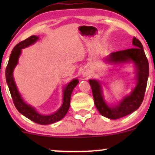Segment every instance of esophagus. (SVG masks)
Instances as JSON below:
<instances>
[{
	"label": "esophagus",
	"instance_id": "34e87169",
	"mask_svg": "<svg viewBox=\"0 0 155 155\" xmlns=\"http://www.w3.org/2000/svg\"><path fill=\"white\" fill-rule=\"evenodd\" d=\"M82 76H84V77H87V76H89V73L88 71L86 70H84L83 71H82Z\"/></svg>",
	"mask_w": 155,
	"mask_h": 155
}]
</instances>
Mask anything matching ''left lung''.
<instances>
[{"mask_svg":"<svg viewBox=\"0 0 155 155\" xmlns=\"http://www.w3.org/2000/svg\"><path fill=\"white\" fill-rule=\"evenodd\" d=\"M134 48L111 53L104 61L113 65L133 63L136 70V85L129 95L124 96L115 105L108 104L103 94L102 85L97 79H89L95 107L103 116L118 119L137 110L143 103L147 86L149 66L141 42L133 38Z\"/></svg>","mask_w":155,"mask_h":155,"instance_id":"left-lung-1","label":"left lung"}]
</instances>
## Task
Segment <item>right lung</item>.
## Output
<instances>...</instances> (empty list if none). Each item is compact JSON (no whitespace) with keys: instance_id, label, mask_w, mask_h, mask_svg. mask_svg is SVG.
<instances>
[{"instance_id":"right-lung-1","label":"right lung","mask_w":155,"mask_h":155,"mask_svg":"<svg viewBox=\"0 0 155 155\" xmlns=\"http://www.w3.org/2000/svg\"><path fill=\"white\" fill-rule=\"evenodd\" d=\"M38 40V36H31L26 40L20 42L13 48L10 54L8 64L6 68V81H7V85L10 89L14 105H15L17 110L20 113L22 114L24 116L29 118L34 122L42 124V125H46V124H50L57 122V121L61 120L66 115L67 112H68L69 108H70V97H71L72 92H73L74 87L79 83V80L77 79H73V80L69 82L66 86L64 87L62 104L61 107L54 113L50 114V115H43V114H40V112H37V109L34 107L28 104L21 97V94H20L19 91L17 88L16 84L14 80L13 71L14 69L16 67L17 64H18V58H19V56L21 53V49L34 44Z\"/></svg>"}]
</instances>
